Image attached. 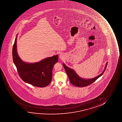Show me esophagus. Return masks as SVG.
<instances>
[{
  "label": "esophagus",
  "mask_w": 122,
  "mask_h": 122,
  "mask_svg": "<svg viewBox=\"0 0 122 122\" xmlns=\"http://www.w3.org/2000/svg\"><path fill=\"white\" fill-rule=\"evenodd\" d=\"M60 58L61 59L63 58V56L62 55V54H60Z\"/></svg>",
  "instance_id": "1"
}]
</instances>
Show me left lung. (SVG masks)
I'll return each instance as SVG.
<instances>
[{
	"label": "left lung",
	"instance_id": "1",
	"mask_svg": "<svg viewBox=\"0 0 122 122\" xmlns=\"http://www.w3.org/2000/svg\"><path fill=\"white\" fill-rule=\"evenodd\" d=\"M107 65V62L106 63L105 65V70H104L102 73L100 74V75H99L95 77H94L93 78L88 79L86 80L85 79L81 78L77 75L73 70L68 67L65 65V64L63 63V65L64 68L65 69V72L68 77L71 83L74 86L78 87H86L92 83L94 82H95L99 77H100L101 76H102L103 75V74L106 70Z\"/></svg>",
	"mask_w": 122,
	"mask_h": 122
}]
</instances>
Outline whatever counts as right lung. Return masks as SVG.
<instances>
[{"label":"right lung","instance_id":"right-lung-1","mask_svg":"<svg viewBox=\"0 0 122 122\" xmlns=\"http://www.w3.org/2000/svg\"><path fill=\"white\" fill-rule=\"evenodd\" d=\"M17 36L12 48L14 63L20 78L24 82L36 87H44L51 82L54 65L58 61V55H54L33 63L23 62L19 57L17 50Z\"/></svg>","mask_w":122,"mask_h":122}]
</instances>
